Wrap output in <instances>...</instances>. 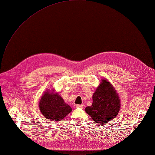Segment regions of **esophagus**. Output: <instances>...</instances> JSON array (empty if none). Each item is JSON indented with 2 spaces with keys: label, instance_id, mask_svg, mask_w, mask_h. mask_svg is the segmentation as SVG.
<instances>
[{
  "label": "esophagus",
  "instance_id": "obj_1",
  "mask_svg": "<svg viewBox=\"0 0 155 155\" xmlns=\"http://www.w3.org/2000/svg\"><path fill=\"white\" fill-rule=\"evenodd\" d=\"M76 107L77 108H81V109L83 108V106L82 105H76Z\"/></svg>",
  "mask_w": 155,
  "mask_h": 155
}]
</instances>
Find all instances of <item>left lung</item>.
Masks as SVG:
<instances>
[{
  "label": "left lung",
  "mask_w": 155,
  "mask_h": 155,
  "mask_svg": "<svg viewBox=\"0 0 155 155\" xmlns=\"http://www.w3.org/2000/svg\"><path fill=\"white\" fill-rule=\"evenodd\" d=\"M120 99L116 89L106 78H102L92 95V104L85 108L86 113L98 124H107L117 116Z\"/></svg>",
  "instance_id": "1"
}]
</instances>
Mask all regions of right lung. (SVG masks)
<instances>
[{
  "label": "right lung",
  "instance_id": "right-lung-1",
  "mask_svg": "<svg viewBox=\"0 0 155 155\" xmlns=\"http://www.w3.org/2000/svg\"><path fill=\"white\" fill-rule=\"evenodd\" d=\"M39 108L45 119L57 122L63 120L72 111L71 107L54 88L45 90L39 101Z\"/></svg>",
  "mask_w": 155,
  "mask_h": 155
}]
</instances>
